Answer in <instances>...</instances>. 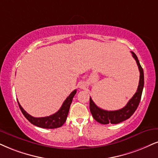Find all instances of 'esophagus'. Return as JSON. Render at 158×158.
I'll list each match as a JSON object with an SVG mask.
<instances>
[{"instance_id": "obj_1", "label": "esophagus", "mask_w": 158, "mask_h": 158, "mask_svg": "<svg viewBox=\"0 0 158 158\" xmlns=\"http://www.w3.org/2000/svg\"><path fill=\"white\" fill-rule=\"evenodd\" d=\"M78 86L81 89H83L86 87V84H85V83L84 82V81H81V82H79V83H78Z\"/></svg>"}]
</instances>
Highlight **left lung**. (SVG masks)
<instances>
[{"instance_id":"left-lung-1","label":"left lung","mask_w":158,"mask_h":158,"mask_svg":"<svg viewBox=\"0 0 158 158\" xmlns=\"http://www.w3.org/2000/svg\"><path fill=\"white\" fill-rule=\"evenodd\" d=\"M131 52L133 54V57L136 61L140 72L139 83L137 91H136L135 94L133 95V97L129 100L127 104L123 108L117 110H106L101 109L95 105V103L93 102V100L90 97V102H89L90 111L94 119L99 123L102 124H116L120 123V122L129 118L134 114V112L135 111L138 106H139L140 101H141L142 91H143V84H144V76H143V68L141 67V64H140L137 56L133 52Z\"/></svg>"}]
</instances>
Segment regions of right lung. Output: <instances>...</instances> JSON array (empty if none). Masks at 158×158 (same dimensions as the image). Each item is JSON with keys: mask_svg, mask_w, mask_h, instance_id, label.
I'll return each mask as SVG.
<instances>
[{"mask_svg": "<svg viewBox=\"0 0 158 158\" xmlns=\"http://www.w3.org/2000/svg\"><path fill=\"white\" fill-rule=\"evenodd\" d=\"M77 90H74L73 92L69 95V97L66 99L59 110H58L56 114L50 115L49 116H45V117H40L36 118L31 116L22 108L18 101L19 107L20 108L23 114L24 115L25 118L28 119L31 123L35 126H37L39 127L46 128V129H54V128H58L61 127L64 124V122L67 120V117L69 114V110L71 105L72 101L74 96H75Z\"/></svg>", "mask_w": 158, "mask_h": 158, "instance_id": "obj_1", "label": "right lung"}]
</instances>
